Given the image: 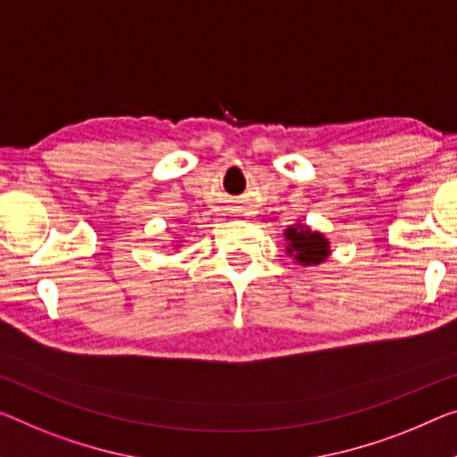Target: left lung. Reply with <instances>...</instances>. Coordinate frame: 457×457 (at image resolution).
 Wrapping results in <instances>:
<instances>
[{
  "label": "left lung",
  "instance_id": "8db88e82",
  "mask_svg": "<svg viewBox=\"0 0 457 457\" xmlns=\"http://www.w3.org/2000/svg\"><path fill=\"white\" fill-rule=\"evenodd\" d=\"M286 238L290 241L286 251L302 265H317L328 257V241L317 230L312 233L311 228L296 224L286 230Z\"/></svg>",
  "mask_w": 457,
  "mask_h": 457
}]
</instances>
